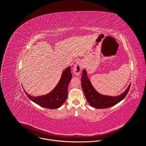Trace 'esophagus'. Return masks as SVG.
Wrapping results in <instances>:
<instances>
[{"label":"esophagus","instance_id":"esophagus-1","mask_svg":"<svg viewBox=\"0 0 146 146\" xmlns=\"http://www.w3.org/2000/svg\"><path fill=\"white\" fill-rule=\"evenodd\" d=\"M82 65H83V63H82V61L78 60V61L76 62V63L75 64V65L74 66V68H73V73L75 75H76V76H79L80 75V74L81 73L82 67Z\"/></svg>","mask_w":146,"mask_h":146}]
</instances>
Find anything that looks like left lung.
<instances>
[{"label": "left lung", "mask_w": 146, "mask_h": 146, "mask_svg": "<svg viewBox=\"0 0 146 146\" xmlns=\"http://www.w3.org/2000/svg\"><path fill=\"white\" fill-rule=\"evenodd\" d=\"M81 78V87L86 98L90 105L96 109L108 108L116 105L126 96L131 87L130 84L127 89L120 95L116 96H106L99 94L95 90L88 78L86 69L82 70Z\"/></svg>", "instance_id": "8db88e82"}]
</instances>
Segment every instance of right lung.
I'll return each mask as SVG.
<instances>
[{
	"instance_id": "right-lung-1",
	"label": "right lung",
	"mask_w": 146,
	"mask_h": 146,
	"mask_svg": "<svg viewBox=\"0 0 146 146\" xmlns=\"http://www.w3.org/2000/svg\"><path fill=\"white\" fill-rule=\"evenodd\" d=\"M70 66L64 70L61 78L55 88L48 94L32 96L24 90L27 96L33 102L39 106L50 109H55L60 108L66 101L68 97V88L72 79Z\"/></svg>"
}]
</instances>
